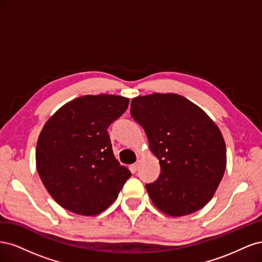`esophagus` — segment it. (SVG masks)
I'll use <instances>...</instances> for the list:
<instances>
[{"instance_id":"esophagus-1","label":"esophagus","mask_w":262,"mask_h":262,"mask_svg":"<svg viewBox=\"0 0 262 262\" xmlns=\"http://www.w3.org/2000/svg\"><path fill=\"white\" fill-rule=\"evenodd\" d=\"M139 167H140V161H138L136 164L132 165V168H133L134 170H138Z\"/></svg>"}]
</instances>
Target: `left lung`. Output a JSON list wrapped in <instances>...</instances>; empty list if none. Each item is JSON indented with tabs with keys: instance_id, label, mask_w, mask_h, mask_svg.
<instances>
[{
	"instance_id": "1",
	"label": "left lung",
	"mask_w": 262,
	"mask_h": 262,
	"mask_svg": "<svg viewBox=\"0 0 262 262\" xmlns=\"http://www.w3.org/2000/svg\"><path fill=\"white\" fill-rule=\"evenodd\" d=\"M131 116L144 129L161 175L145 186L155 207L172 217L202 209L226 168V146L216 123L178 94L134 97Z\"/></svg>"
}]
</instances>
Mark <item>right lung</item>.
Wrapping results in <instances>:
<instances>
[{"label": "right lung", "instance_id": "obj_1", "mask_svg": "<svg viewBox=\"0 0 262 262\" xmlns=\"http://www.w3.org/2000/svg\"><path fill=\"white\" fill-rule=\"evenodd\" d=\"M128 105L129 98L118 95H85L67 102L45 123L37 141L36 167L62 208L97 215L131 177L116 160L107 132Z\"/></svg>", "mask_w": 262, "mask_h": 262}]
</instances>
